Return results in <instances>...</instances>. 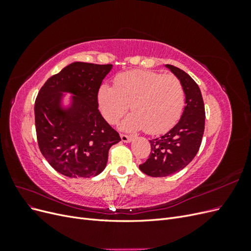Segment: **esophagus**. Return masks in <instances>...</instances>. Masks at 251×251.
<instances>
[{"mask_svg":"<svg viewBox=\"0 0 251 251\" xmlns=\"http://www.w3.org/2000/svg\"><path fill=\"white\" fill-rule=\"evenodd\" d=\"M120 137H121V140H123L124 142H131L133 140V138L130 137V136H126V135H124V134H121Z\"/></svg>","mask_w":251,"mask_h":251,"instance_id":"34e87169","label":"esophagus"}]
</instances>
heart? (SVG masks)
I'll list each match as a JSON object with an SVG mask.
<instances>
[{
  "mask_svg": "<svg viewBox=\"0 0 251 251\" xmlns=\"http://www.w3.org/2000/svg\"><path fill=\"white\" fill-rule=\"evenodd\" d=\"M134 110L121 124L127 132L146 128L149 134L164 133L177 123L184 108V90L174 75L133 70L118 74L115 87L103 83L98 103L105 120L114 124L128 109Z\"/></svg>",
  "mask_w": 251,
  "mask_h": 251,
  "instance_id": "1",
  "label": "heart"
}]
</instances>
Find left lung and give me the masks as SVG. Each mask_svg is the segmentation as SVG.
<instances>
[{"mask_svg":"<svg viewBox=\"0 0 251 251\" xmlns=\"http://www.w3.org/2000/svg\"><path fill=\"white\" fill-rule=\"evenodd\" d=\"M164 67L183 87L185 107L176 126L160 137L150 140V157L139 169L151 177H166L183 170L198 153L204 133L205 109L199 86L179 68Z\"/></svg>","mask_w":251,"mask_h":251,"instance_id":"1","label":"left lung"}]
</instances>
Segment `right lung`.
<instances>
[{
	"label": "right lung",
	"instance_id": "right-lung-1",
	"mask_svg": "<svg viewBox=\"0 0 251 251\" xmlns=\"http://www.w3.org/2000/svg\"><path fill=\"white\" fill-rule=\"evenodd\" d=\"M112 68L74 62L51 76L37 94L34 115L40 150L66 177L100 175L107 166L110 148L121 140L98 110V91Z\"/></svg>",
	"mask_w": 251,
	"mask_h": 251
}]
</instances>
